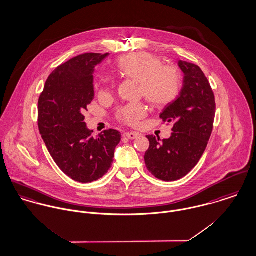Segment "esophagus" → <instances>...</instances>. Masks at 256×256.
I'll return each instance as SVG.
<instances>
[{"label":"esophagus","mask_w":256,"mask_h":256,"mask_svg":"<svg viewBox=\"0 0 256 256\" xmlns=\"http://www.w3.org/2000/svg\"><path fill=\"white\" fill-rule=\"evenodd\" d=\"M124 136L128 138V140H136L140 136V134H138V132H126V134H124Z\"/></svg>","instance_id":"34e87169"}]
</instances>
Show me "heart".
Returning <instances> with one entry per match:
<instances>
[{
	"label": "heart",
	"instance_id": "b5f03b06",
	"mask_svg": "<svg viewBox=\"0 0 256 256\" xmlns=\"http://www.w3.org/2000/svg\"><path fill=\"white\" fill-rule=\"evenodd\" d=\"M116 68L124 78L140 84V95L154 108L163 109L172 104L182 89V76L176 68L164 66L163 60L149 53H138L120 58ZM102 94H106L114 86L111 78L103 80ZM146 110L142 104H130L120 108L116 118L130 126H136L145 116Z\"/></svg>",
	"mask_w": 256,
	"mask_h": 256
}]
</instances>
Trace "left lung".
<instances>
[{
  "label": "left lung",
  "instance_id": "left-lung-1",
  "mask_svg": "<svg viewBox=\"0 0 256 256\" xmlns=\"http://www.w3.org/2000/svg\"><path fill=\"white\" fill-rule=\"evenodd\" d=\"M184 74L176 99L165 107L160 118L172 122L168 140L147 136L149 148L144 161L157 178L172 182L186 176L198 163L213 130L216 103L210 84L198 66L178 60Z\"/></svg>",
  "mask_w": 256,
  "mask_h": 256
}]
</instances>
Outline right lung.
Segmentation results:
<instances>
[{
    "mask_svg": "<svg viewBox=\"0 0 256 256\" xmlns=\"http://www.w3.org/2000/svg\"><path fill=\"white\" fill-rule=\"evenodd\" d=\"M108 55L86 53L58 66L38 100V128L49 153L68 176L82 184L97 180L109 170L120 142L116 130L94 138L84 122L94 98V68Z\"/></svg>",
    "mask_w": 256,
    "mask_h": 256,
    "instance_id": "1",
    "label": "right lung"
}]
</instances>
